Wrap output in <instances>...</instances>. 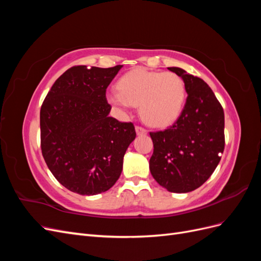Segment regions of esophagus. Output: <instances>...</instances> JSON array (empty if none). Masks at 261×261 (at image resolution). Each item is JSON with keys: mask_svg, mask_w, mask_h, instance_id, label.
<instances>
[{"mask_svg": "<svg viewBox=\"0 0 261 261\" xmlns=\"http://www.w3.org/2000/svg\"><path fill=\"white\" fill-rule=\"evenodd\" d=\"M136 134L137 135H146V134L148 133L147 129H145L144 127H140V126H136Z\"/></svg>", "mask_w": 261, "mask_h": 261, "instance_id": "1", "label": "esophagus"}]
</instances>
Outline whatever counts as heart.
Segmentation results:
<instances>
[{
    "label": "heart",
    "instance_id": "1",
    "mask_svg": "<svg viewBox=\"0 0 261 261\" xmlns=\"http://www.w3.org/2000/svg\"><path fill=\"white\" fill-rule=\"evenodd\" d=\"M117 88L107 94L109 103L122 112L139 106L140 116L150 126L171 125L183 112L185 83L174 73L135 68L118 80Z\"/></svg>",
    "mask_w": 261,
    "mask_h": 261
}]
</instances>
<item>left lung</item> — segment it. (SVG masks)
Listing matches in <instances>:
<instances>
[{
  "instance_id": "8db88e82",
  "label": "left lung",
  "mask_w": 261,
  "mask_h": 261,
  "mask_svg": "<svg viewBox=\"0 0 261 261\" xmlns=\"http://www.w3.org/2000/svg\"><path fill=\"white\" fill-rule=\"evenodd\" d=\"M185 83L186 103L168 129L150 133L153 153L149 169L171 193L195 191L216 170L224 150V112L201 78L179 67H168Z\"/></svg>"
}]
</instances>
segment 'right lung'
Returning <instances> with one entry per match:
<instances>
[{
	"instance_id": "right-lung-1",
	"label": "right lung",
	"mask_w": 261,
	"mask_h": 261,
	"mask_svg": "<svg viewBox=\"0 0 261 261\" xmlns=\"http://www.w3.org/2000/svg\"><path fill=\"white\" fill-rule=\"evenodd\" d=\"M122 67H70L43 101L42 155L54 177L70 192L105 193L121 175L124 154L136 132L133 123L109 116L106 91Z\"/></svg>"
}]
</instances>
